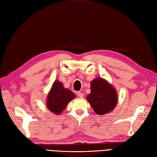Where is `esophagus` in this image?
<instances>
[{"mask_svg":"<svg viewBox=\"0 0 157 157\" xmlns=\"http://www.w3.org/2000/svg\"><path fill=\"white\" fill-rule=\"evenodd\" d=\"M77 95H78V97H80V98H83L84 97V94L82 93H80V92H78Z\"/></svg>","mask_w":157,"mask_h":157,"instance_id":"esophagus-1","label":"esophagus"}]
</instances>
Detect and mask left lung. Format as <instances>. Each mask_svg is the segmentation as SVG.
Here are the masks:
<instances>
[{
	"instance_id": "1",
	"label": "left lung",
	"mask_w": 157,
	"mask_h": 157,
	"mask_svg": "<svg viewBox=\"0 0 157 157\" xmlns=\"http://www.w3.org/2000/svg\"><path fill=\"white\" fill-rule=\"evenodd\" d=\"M87 101L98 115L112 112L118 102L115 88L106 80L97 77L90 82V93L87 95Z\"/></svg>"
}]
</instances>
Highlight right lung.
Segmentation results:
<instances>
[{"label": "right lung", "mask_w": 157, "mask_h": 157, "mask_svg": "<svg viewBox=\"0 0 157 157\" xmlns=\"http://www.w3.org/2000/svg\"><path fill=\"white\" fill-rule=\"evenodd\" d=\"M75 97V94L71 90L65 89L62 82L56 80L48 92L46 105L50 111L58 115L67 108L68 103Z\"/></svg>", "instance_id": "obj_1"}]
</instances>
